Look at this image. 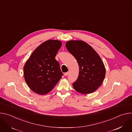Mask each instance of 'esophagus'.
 <instances>
[{
	"label": "esophagus",
	"instance_id": "1",
	"mask_svg": "<svg viewBox=\"0 0 132 132\" xmlns=\"http://www.w3.org/2000/svg\"><path fill=\"white\" fill-rule=\"evenodd\" d=\"M68 74H69V71L66 72L64 73V76H68Z\"/></svg>",
	"mask_w": 132,
	"mask_h": 132
}]
</instances>
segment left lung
<instances>
[{
	"label": "left lung",
	"instance_id": "8db88e82",
	"mask_svg": "<svg viewBox=\"0 0 132 132\" xmlns=\"http://www.w3.org/2000/svg\"><path fill=\"white\" fill-rule=\"evenodd\" d=\"M66 47L79 66L78 78L72 84L73 88L82 94L95 92L101 86L105 75V67L99 55L82 41H68Z\"/></svg>",
	"mask_w": 132,
	"mask_h": 132
}]
</instances>
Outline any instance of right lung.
Here are the masks:
<instances>
[{
    "instance_id": "obj_1",
    "label": "right lung",
    "mask_w": 132,
    "mask_h": 132,
    "mask_svg": "<svg viewBox=\"0 0 132 132\" xmlns=\"http://www.w3.org/2000/svg\"><path fill=\"white\" fill-rule=\"evenodd\" d=\"M62 46L58 40L42 43L32 53L25 64V81L34 92L44 95L51 91L63 75L55 57Z\"/></svg>"
}]
</instances>
